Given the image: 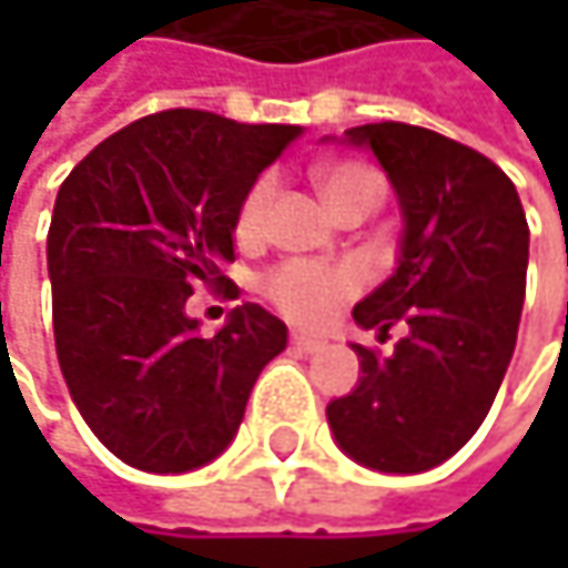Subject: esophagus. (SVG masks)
<instances>
[{
    "mask_svg": "<svg viewBox=\"0 0 568 568\" xmlns=\"http://www.w3.org/2000/svg\"><path fill=\"white\" fill-rule=\"evenodd\" d=\"M292 348L302 352V355H315L318 348H325L322 338H312V335H292Z\"/></svg>",
    "mask_w": 568,
    "mask_h": 568,
    "instance_id": "obj_1",
    "label": "esophagus"
}]
</instances>
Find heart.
<instances>
[{
  "label": "heart",
  "instance_id": "heart-1",
  "mask_svg": "<svg viewBox=\"0 0 568 568\" xmlns=\"http://www.w3.org/2000/svg\"><path fill=\"white\" fill-rule=\"evenodd\" d=\"M315 183H318V193L322 200L328 203V210H338L358 196H368L375 200L378 193V180L375 173L365 171L362 164H328L315 173ZM270 193H273V180L263 176L250 186L243 206H240V233L243 236H253L263 223V213H266V203H270ZM365 283L362 270L358 266H348V263H338V266H328V263H305V260H292L276 266L266 283L263 292L270 295V302L288 315L292 322H302V325H318L325 322L345 298H352Z\"/></svg>",
  "mask_w": 568,
  "mask_h": 568
}]
</instances>
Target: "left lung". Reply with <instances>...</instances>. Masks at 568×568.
Here are the masks:
<instances>
[{"instance_id":"1","label":"left lung","mask_w":568,"mask_h":568,"mask_svg":"<svg viewBox=\"0 0 568 568\" xmlns=\"http://www.w3.org/2000/svg\"><path fill=\"white\" fill-rule=\"evenodd\" d=\"M338 144L375 154L404 223L395 273L352 315L382 338L392 325L404 335L388 358L352 342L358 385L325 417L355 464L424 474L477 434L510 368L529 263L526 213L494 161L427 128L362 124Z\"/></svg>"}]
</instances>
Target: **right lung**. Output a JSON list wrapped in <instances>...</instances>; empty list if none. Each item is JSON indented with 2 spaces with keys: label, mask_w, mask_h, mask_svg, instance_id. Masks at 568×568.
<instances>
[{
  "label": "right lung",
  "mask_w": 568,
  "mask_h": 568,
  "mask_svg": "<svg viewBox=\"0 0 568 568\" xmlns=\"http://www.w3.org/2000/svg\"><path fill=\"white\" fill-rule=\"evenodd\" d=\"M298 134L176 108L121 128L61 183L49 226L58 365L124 464L186 474L216 460L285 348V322L263 305H236L200 335L186 298L223 285L240 206Z\"/></svg>",
  "instance_id": "right-lung-1"
}]
</instances>
